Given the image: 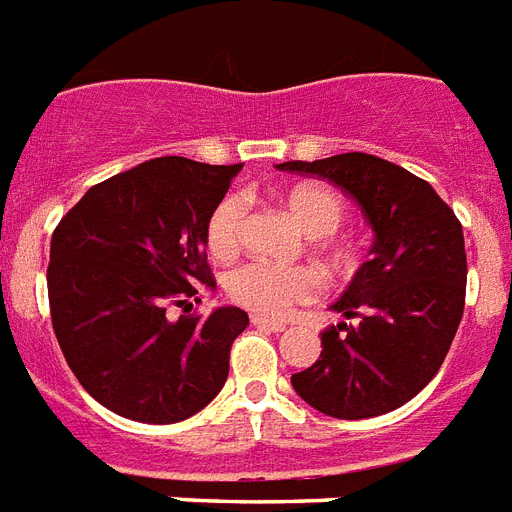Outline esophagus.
I'll return each instance as SVG.
<instances>
[{"instance_id":"1","label":"esophagus","mask_w":512,"mask_h":512,"mask_svg":"<svg viewBox=\"0 0 512 512\" xmlns=\"http://www.w3.org/2000/svg\"><path fill=\"white\" fill-rule=\"evenodd\" d=\"M252 325L260 330H268V333H283V330H286V325H283V322L265 320V317H260V315H252Z\"/></svg>"}]
</instances>
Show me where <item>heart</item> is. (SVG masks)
Returning a JSON list of instances; mask_svg holds the SVG:
<instances>
[{
    "label": "heart",
    "mask_w": 512,
    "mask_h": 512,
    "mask_svg": "<svg viewBox=\"0 0 512 512\" xmlns=\"http://www.w3.org/2000/svg\"><path fill=\"white\" fill-rule=\"evenodd\" d=\"M278 200L291 216V221L315 239L333 234L346 213L341 197L322 184H296L283 192ZM242 223V200L234 195L221 200L208 221L210 252L216 257L234 255L239 239H242ZM320 286V276L304 265L281 268V265L268 263H247L226 278V291L236 304H242L260 317H273V320L289 315L296 304L309 302L312 296H317Z\"/></svg>",
    "instance_id": "b5f03b06"
}]
</instances>
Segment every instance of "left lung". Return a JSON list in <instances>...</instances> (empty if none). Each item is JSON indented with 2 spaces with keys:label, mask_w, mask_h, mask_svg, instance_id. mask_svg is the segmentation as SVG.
Segmentation results:
<instances>
[{
  "label": "left lung",
  "mask_w": 512,
  "mask_h": 512,
  "mask_svg": "<svg viewBox=\"0 0 512 512\" xmlns=\"http://www.w3.org/2000/svg\"><path fill=\"white\" fill-rule=\"evenodd\" d=\"M276 169L341 187L375 231L369 260L330 304L356 322L322 330L320 359L291 375V385L312 409L336 419L388 414L437 375L461 325V221L432 184L369 153L286 161Z\"/></svg>",
  "instance_id": "1"
}]
</instances>
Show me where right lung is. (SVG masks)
<instances>
[{
    "label": "right lung",
    "instance_id": "right-lung-1",
    "mask_svg": "<svg viewBox=\"0 0 512 512\" xmlns=\"http://www.w3.org/2000/svg\"><path fill=\"white\" fill-rule=\"evenodd\" d=\"M242 171L166 156L90 187L51 236V325L85 390L114 414L174 424L229 377L239 307L171 320L213 289L208 221ZM187 312V309H184Z\"/></svg>",
    "mask_w": 512,
    "mask_h": 512
}]
</instances>
